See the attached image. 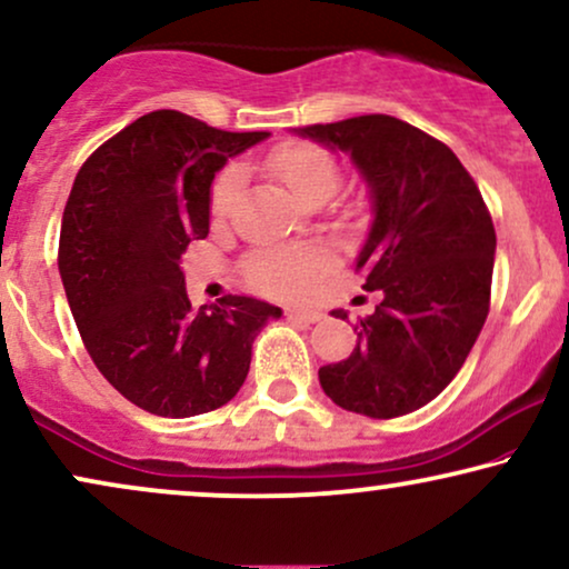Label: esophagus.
<instances>
[{
    "instance_id": "esophagus-1",
    "label": "esophagus",
    "mask_w": 569,
    "mask_h": 569,
    "mask_svg": "<svg viewBox=\"0 0 569 569\" xmlns=\"http://www.w3.org/2000/svg\"><path fill=\"white\" fill-rule=\"evenodd\" d=\"M286 315H289V320L301 322V326H312V322L322 320V312H318V309H307V307H289L286 309Z\"/></svg>"
}]
</instances>
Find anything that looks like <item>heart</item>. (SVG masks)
Instances as JSON below:
<instances>
[{
    "mask_svg": "<svg viewBox=\"0 0 569 569\" xmlns=\"http://www.w3.org/2000/svg\"><path fill=\"white\" fill-rule=\"evenodd\" d=\"M264 168L305 207L318 199H328L338 186V168L333 157L326 149L312 147V143H280L268 154ZM239 193L241 170L228 168L212 186L210 207L214 218H226L233 210ZM328 264V249L318 247V243H307V247L262 251L249 262V278L257 289L268 293L297 297V293L312 289V283Z\"/></svg>",
    "mask_w": 569,
    "mask_h": 569,
    "instance_id": "b5f03b06",
    "label": "heart"
}]
</instances>
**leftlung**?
Returning <instances> with one entry per match:
<instances>
[{"instance_id":"left-lung-1","label":"left lung","mask_w":569,"mask_h":569,"mask_svg":"<svg viewBox=\"0 0 569 569\" xmlns=\"http://www.w3.org/2000/svg\"><path fill=\"white\" fill-rule=\"evenodd\" d=\"M349 154L370 191L357 254L365 291L383 299L359 320L357 347L320 368L322 391L349 412L391 420L433 401L478 341L491 299L496 233L457 154L391 114L293 128ZM333 318L347 320L343 309Z\"/></svg>"}]
</instances>
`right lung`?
Here are the masks:
<instances>
[{
  "label": "right lung",
  "instance_id": "right-lung-1",
  "mask_svg": "<svg viewBox=\"0 0 569 569\" xmlns=\"http://www.w3.org/2000/svg\"><path fill=\"white\" fill-rule=\"evenodd\" d=\"M270 133H231L191 114H143L78 170L62 214L60 278L93 365L160 417L228 405L251 343L283 309L251 297L191 307L181 257L210 233L214 172Z\"/></svg>",
  "mask_w": 569,
  "mask_h": 569
}]
</instances>
